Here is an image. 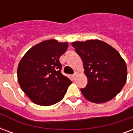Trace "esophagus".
<instances>
[{
    "label": "esophagus",
    "instance_id": "34e87169",
    "mask_svg": "<svg viewBox=\"0 0 133 133\" xmlns=\"http://www.w3.org/2000/svg\"><path fill=\"white\" fill-rule=\"evenodd\" d=\"M77 75H78V72H75L74 74H73V75H72V78H74V79H75V78L77 77Z\"/></svg>",
    "mask_w": 133,
    "mask_h": 133
}]
</instances>
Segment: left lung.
I'll return each mask as SVG.
<instances>
[{
  "label": "left lung",
  "mask_w": 133,
  "mask_h": 133,
  "mask_svg": "<svg viewBox=\"0 0 133 133\" xmlns=\"http://www.w3.org/2000/svg\"><path fill=\"white\" fill-rule=\"evenodd\" d=\"M81 57L84 73L88 78L85 88L81 89L86 100L103 103L114 98L127 81V65L114 48L100 40L72 43Z\"/></svg>",
  "instance_id": "1"
}]
</instances>
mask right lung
<instances>
[{
  "label": "right lung",
  "instance_id": "1",
  "mask_svg": "<svg viewBox=\"0 0 133 133\" xmlns=\"http://www.w3.org/2000/svg\"><path fill=\"white\" fill-rule=\"evenodd\" d=\"M68 43L50 39L36 44L20 61L18 81L22 90L33 103L49 106L64 98L71 81L61 72L59 58Z\"/></svg>",
  "mask_w": 133,
  "mask_h": 133
}]
</instances>
